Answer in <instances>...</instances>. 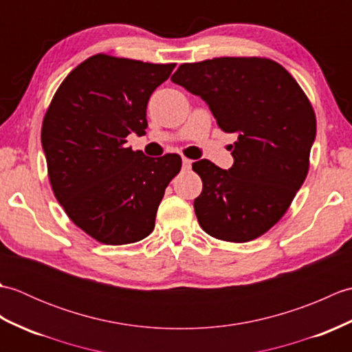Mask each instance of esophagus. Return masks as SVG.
<instances>
[{
  "mask_svg": "<svg viewBox=\"0 0 352 352\" xmlns=\"http://www.w3.org/2000/svg\"><path fill=\"white\" fill-rule=\"evenodd\" d=\"M190 166H192V160H190V159H186V157H183V169L188 170V169H190Z\"/></svg>",
  "mask_w": 352,
  "mask_h": 352,
  "instance_id": "34e87169",
  "label": "esophagus"
}]
</instances>
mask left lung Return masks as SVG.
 Returning <instances> with one entry per match:
<instances>
[{"mask_svg": "<svg viewBox=\"0 0 352 352\" xmlns=\"http://www.w3.org/2000/svg\"><path fill=\"white\" fill-rule=\"evenodd\" d=\"M198 95L226 133L234 163L228 170L203 159L193 201L201 228L226 242H250L287 212L310 168L316 115L296 80L266 57H216L183 63L170 77Z\"/></svg>", "mask_w": 352, "mask_h": 352, "instance_id": "8db88e82", "label": "left lung"}]
</instances>
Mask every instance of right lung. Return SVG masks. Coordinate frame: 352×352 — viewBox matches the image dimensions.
I'll return each instance as SVG.
<instances>
[{"label":"right lung","mask_w":352,"mask_h":352,"mask_svg":"<svg viewBox=\"0 0 352 352\" xmlns=\"http://www.w3.org/2000/svg\"><path fill=\"white\" fill-rule=\"evenodd\" d=\"M175 63L95 54L58 86L42 122V146L54 197L68 218L104 245L139 242L153 233L164 189L182 157H146L126 148L144 136L149 96Z\"/></svg>","instance_id":"right-lung-1"}]
</instances>
